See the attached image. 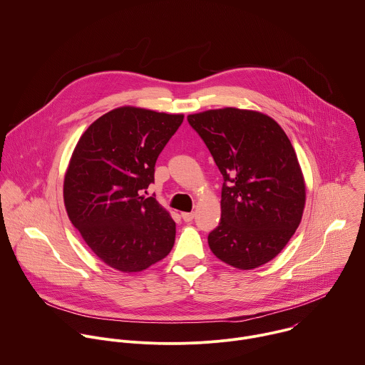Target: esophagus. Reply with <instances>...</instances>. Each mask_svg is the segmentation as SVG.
Wrapping results in <instances>:
<instances>
[{"label": "esophagus", "mask_w": 365, "mask_h": 365, "mask_svg": "<svg viewBox=\"0 0 365 365\" xmlns=\"http://www.w3.org/2000/svg\"><path fill=\"white\" fill-rule=\"evenodd\" d=\"M195 214L194 212H181V218L185 221V222H191L194 220Z\"/></svg>", "instance_id": "1"}]
</instances>
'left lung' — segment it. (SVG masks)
I'll return each instance as SVG.
<instances>
[{
    "instance_id": "8db88e82",
    "label": "left lung",
    "mask_w": 365,
    "mask_h": 365,
    "mask_svg": "<svg viewBox=\"0 0 365 365\" xmlns=\"http://www.w3.org/2000/svg\"><path fill=\"white\" fill-rule=\"evenodd\" d=\"M187 120L224 178L221 221L208 234L211 251L241 269L268 262L294 235L305 204L302 173L288 137L257 111L221 108Z\"/></svg>"
}]
</instances>
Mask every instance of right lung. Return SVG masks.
Here are the masks:
<instances>
[{"mask_svg": "<svg viewBox=\"0 0 365 365\" xmlns=\"http://www.w3.org/2000/svg\"><path fill=\"white\" fill-rule=\"evenodd\" d=\"M184 115L121 107L94 121L80 138L64 180L73 225L107 265L137 272L163 259L175 222L154 197L155 163Z\"/></svg>", "mask_w": 365, "mask_h": 365, "instance_id": "1", "label": "right lung"}]
</instances>
